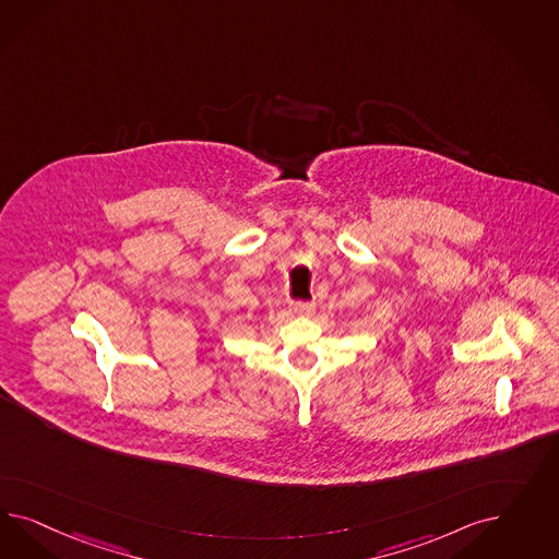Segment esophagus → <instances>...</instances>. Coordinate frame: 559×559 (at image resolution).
I'll list each match as a JSON object with an SVG mask.
<instances>
[{"mask_svg":"<svg viewBox=\"0 0 559 559\" xmlns=\"http://www.w3.org/2000/svg\"><path fill=\"white\" fill-rule=\"evenodd\" d=\"M313 309H316V305L309 304V301H293L290 304V311L295 316H309Z\"/></svg>","mask_w":559,"mask_h":559,"instance_id":"1","label":"esophagus"}]
</instances>
